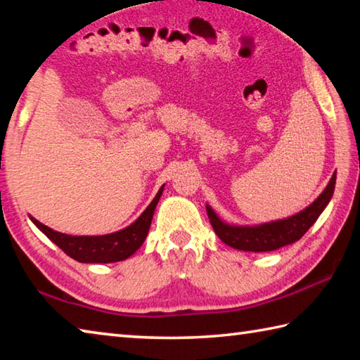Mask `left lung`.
<instances>
[{
	"instance_id": "1",
	"label": "left lung",
	"mask_w": 360,
	"mask_h": 360,
	"mask_svg": "<svg viewBox=\"0 0 360 360\" xmlns=\"http://www.w3.org/2000/svg\"><path fill=\"white\" fill-rule=\"evenodd\" d=\"M335 179L337 173L332 174L329 184L310 206L282 220L267 221L261 225H230L221 220L211 206L206 205L207 217L211 220L215 234L226 245L244 252L277 250L280 247L296 243L309 231V228L315 224L326 206L329 205L332 195H334Z\"/></svg>"
}]
</instances>
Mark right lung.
<instances>
[{
    "mask_svg": "<svg viewBox=\"0 0 360 360\" xmlns=\"http://www.w3.org/2000/svg\"><path fill=\"white\" fill-rule=\"evenodd\" d=\"M163 186L143 214L132 225L122 228L120 231L102 234V236H70L60 231H55L47 225L41 224L34 217L30 219L51 243L56 244L61 250L77 259L78 263H116L127 259L139 250L148 236L149 226L154 215V209L162 197Z\"/></svg>",
    "mask_w": 360,
    "mask_h": 360,
    "instance_id": "1",
    "label": "right lung"
}]
</instances>
